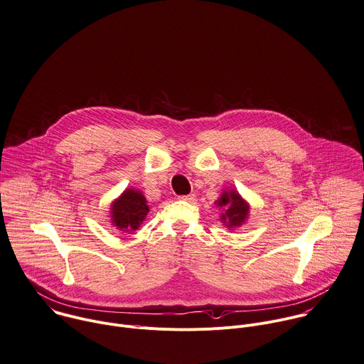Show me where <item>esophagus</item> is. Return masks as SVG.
I'll return each instance as SVG.
<instances>
[{
  "mask_svg": "<svg viewBox=\"0 0 364 364\" xmlns=\"http://www.w3.org/2000/svg\"><path fill=\"white\" fill-rule=\"evenodd\" d=\"M179 199H181V200H185V202H191V203L196 200V199H195V195H193V193H192V195H183V196H181Z\"/></svg>",
  "mask_w": 364,
  "mask_h": 364,
  "instance_id": "esophagus-1",
  "label": "esophagus"
}]
</instances>
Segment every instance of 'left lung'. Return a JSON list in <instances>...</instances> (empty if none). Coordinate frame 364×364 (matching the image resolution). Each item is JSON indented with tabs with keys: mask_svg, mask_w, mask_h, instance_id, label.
<instances>
[{
	"mask_svg": "<svg viewBox=\"0 0 364 364\" xmlns=\"http://www.w3.org/2000/svg\"><path fill=\"white\" fill-rule=\"evenodd\" d=\"M216 203L223 210L220 213V220L229 229L239 228L247 220L249 203L237 193V191H223Z\"/></svg>",
	"mask_w": 364,
	"mask_h": 364,
	"instance_id": "8db88e82",
	"label": "left lung"
}]
</instances>
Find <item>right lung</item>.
<instances>
[{
    "label": "right lung",
    "instance_id": "1",
    "mask_svg": "<svg viewBox=\"0 0 364 364\" xmlns=\"http://www.w3.org/2000/svg\"><path fill=\"white\" fill-rule=\"evenodd\" d=\"M149 212L146 198L141 191L125 189L111 205V222L122 232H134Z\"/></svg>",
    "mask_w": 364,
    "mask_h": 364
}]
</instances>
